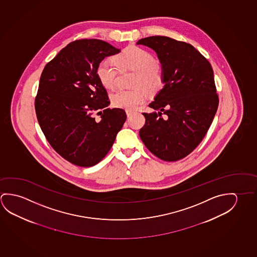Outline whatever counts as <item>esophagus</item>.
Returning <instances> with one entry per match:
<instances>
[{
    "label": "esophagus",
    "mask_w": 257,
    "mask_h": 257,
    "mask_svg": "<svg viewBox=\"0 0 257 257\" xmlns=\"http://www.w3.org/2000/svg\"><path fill=\"white\" fill-rule=\"evenodd\" d=\"M126 116H127V118H131V116L133 115V112L131 111V110H126Z\"/></svg>",
    "instance_id": "obj_1"
}]
</instances>
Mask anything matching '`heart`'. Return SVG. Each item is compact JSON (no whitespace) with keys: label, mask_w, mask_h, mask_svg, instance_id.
Instances as JSON below:
<instances>
[{"label":"heart","mask_w":257,"mask_h":257,"mask_svg":"<svg viewBox=\"0 0 257 257\" xmlns=\"http://www.w3.org/2000/svg\"><path fill=\"white\" fill-rule=\"evenodd\" d=\"M119 71L131 70L135 72L132 91L118 90L110 95V102L117 108L134 110L145 102L147 93L156 94L163 88L164 72L162 65L155 61L154 55L147 50L131 45L113 58ZM109 60H102L96 68L98 80L103 87L110 89L115 86L117 68Z\"/></svg>","instance_id":"1"}]
</instances>
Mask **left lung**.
Instances as JSON below:
<instances>
[{
  "mask_svg": "<svg viewBox=\"0 0 257 257\" xmlns=\"http://www.w3.org/2000/svg\"><path fill=\"white\" fill-rule=\"evenodd\" d=\"M137 45L154 50L164 72L163 88L149 104L157 111L143 113L140 139L160 159L179 161L199 145L215 116L219 98L212 66L194 46L171 37H146Z\"/></svg>",
  "mask_w": 257,
  "mask_h": 257,
  "instance_id": "8db88e82",
  "label": "left lung"
}]
</instances>
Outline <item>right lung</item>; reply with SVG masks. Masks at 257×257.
<instances>
[{
  "instance_id": "obj_1",
  "label": "right lung",
  "mask_w": 257,
  "mask_h": 257,
  "mask_svg": "<svg viewBox=\"0 0 257 257\" xmlns=\"http://www.w3.org/2000/svg\"><path fill=\"white\" fill-rule=\"evenodd\" d=\"M119 52L99 39L77 40L42 72L35 102L38 122L53 149L75 165L97 164L126 121L125 110L106 108L109 97L96 76L99 62Z\"/></svg>"
}]
</instances>
